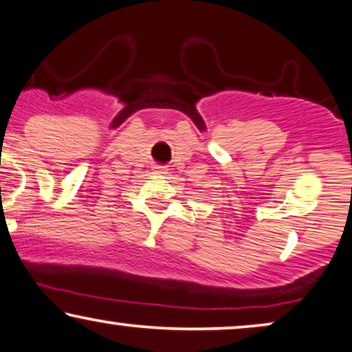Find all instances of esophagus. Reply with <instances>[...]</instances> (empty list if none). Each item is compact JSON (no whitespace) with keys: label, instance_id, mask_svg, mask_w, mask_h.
Instances as JSON below:
<instances>
[{"label":"esophagus","instance_id":"esophagus-1","mask_svg":"<svg viewBox=\"0 0 352 352\" xmlns=\"http://www.w3.org/2000/svg\"><path fill=\"white\" fill-rule=\"evenodd\" d=\"M166 168L165 166H155V175H160V176H163V175H166Z\"/></svg>","mask_w":352,"mask_h":352}]
</instances>
